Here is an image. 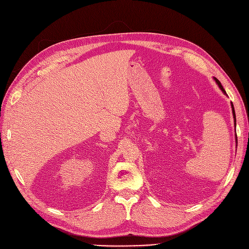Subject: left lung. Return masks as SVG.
Masks as SVG:
<instances>
[{"instance_id":"1","label":"left lung","mask_w":249,"mask_h":249,"mask_svg":"<svg viewBox=\"0 0 249 249\" xmlns=\"http://www.w3.org/2000/svg\"><path fill=\"white\" fill-rule=\"evenodd\" d=\"M214 80H215V82L217 83L218 87H219V88L221 89V91H222L225 95H227V92H225V90L223 89V87H222V85H221V83L219 82V80L216 79V78H214ZM231 111H232V116H233V123H235V125H236V114H235V109H233V105H232V103H231ZM236 141H237V136H236Z\"/></svg>"}]
</instances>
